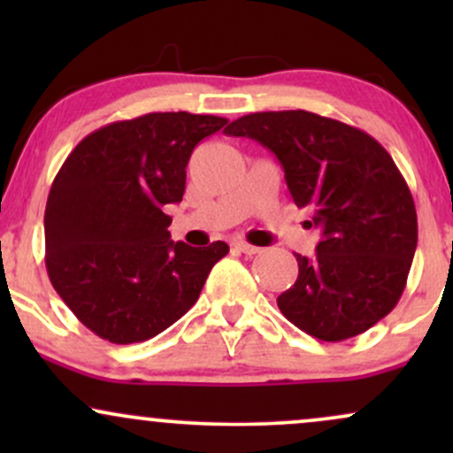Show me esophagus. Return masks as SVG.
Segmentation results:
<instances>
[{"mask_svg": "<svg viewBox=\"0 0 453 453\" xmlns=\"http://www.w3.org/2000/svg\"><path fill=\"white\" fill-rule=\"evenodd\" d=\"M234 247H236L238 251H241V253H244V256H256V253L262 251V249H259V247H253V244H249V242H242V241L234 242Z\"/></svg>", "mask_w": 453, "mask_h": 453, "instance_id": "esophagus-1", "label": "esophagus"}]
</instances>
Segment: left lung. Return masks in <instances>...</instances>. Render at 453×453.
Segmentation results:
<instances>
[{
    "label": "left lung",
    "mask_w": 453,
    "mask_h": 453,
    "mask_svg": "<svg viewBox=\"0 0 453 453\" xmlns=\"http://www.w3.org/2000/svg\"><path fill=\"white\" fill-rule=\"evenodd\" d=\"M227 136L277 155L296 206L319 227L313 257L296 256L298 279L277 298L280 313L319 341L362 334L398 304L418 247L407 180L375 138L306 111L253 112Z\"/></svg>",
    "instance_id": "8db88e82"
}]
</instances>
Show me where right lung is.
Wrapping results in <instances>:
<instances>
[{
    "label": "right lung",
    "mask_w": 453,
    "mask_h": 453,
    "mask_svg": "<svg viewBox=\"0 0 453 453\" xmlns=\"http://www.w3.org/2000/svg\"><path fill=\"white\" fill-rule=\"evenodd\" d=\"M227 119L149 112L82 138L44 211L46 273L82 326L114 345L142 342L200 298L230 247L170 241L165 204L183 200L187 161Z\"/></svg>",
    "instance_id": "obj_1"
}]
</instances>
